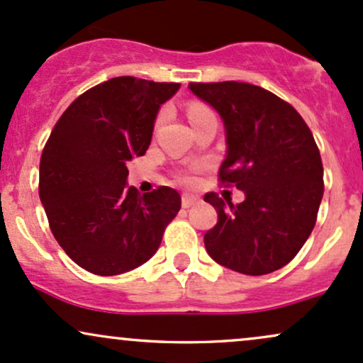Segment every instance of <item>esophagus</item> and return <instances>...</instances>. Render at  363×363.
I'll return each instance as SVG.
<instances>
[{"mask_svg": "<svg viewBox=\"0 0 363 363\" xmlns=\"http://www.w3.org/2000/svg\"><path fill=\"white\" fill-rule=\"evenodd\" d=\"M199 203V198L198 196H194V194H182V208H191V206H194V205H198Z\"/></svg>", "mask_w": 363, "mask_h": 363, "instance_id": "esophagus-1", "label": "esophagus"}]
</instances>
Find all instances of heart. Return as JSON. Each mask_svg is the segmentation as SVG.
Masks as SVG:
<instances>
[{
	"label": "heart",
	"mask_w": 363,
	"mask_h": 363,
	"mask_svg": "<svg viewBox=\"0 0 363 363\" xmlns=\"http://www.w3.org/2000/svg\"><path fill=\"white\" fill-rule=\"evenodd\" d=\"M205 111H210V109H208V107H205V106H201V104H193V106L189 107V111H187V114H189V121H193L196 116L201 114V112H205ZM157 123H160V119H158ZM181 181L189 182L191 181V176H189V174H182Z\"/></svg>",
	"instance_id": "1"
}]
</instances>
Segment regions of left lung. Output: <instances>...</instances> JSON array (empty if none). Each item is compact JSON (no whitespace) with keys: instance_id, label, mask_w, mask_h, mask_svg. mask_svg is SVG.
I'll return each instance as SVG.
<instances>
[{"instance_id":"obj_1","label":"left lung","mask_w":363,"mask_h":363,"mask_svg":"<svg viewBox=\"0 0 363 363\" xmlns=\"http://www.w3.org/2000/svg\"><path fill=\"white\" fill-rule=\"evenodd\" d=\"M189 90L223 119L227 157L220 184L245 193L239 205L205 194L218 213L205 234L206 251L234 272H277L297 256L318 220L324 181L314 136L289 102L261 86L189 83Z\"/></svg>"}]
</instances>
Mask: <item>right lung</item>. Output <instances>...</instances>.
I'll return each instance as SVG.
<instances>
[{
  "label": "right lung",
  "instance_id": "1",
  "mask_svg": "<svg viewBox=\"0 0 363 363\" xmlns=\"http://www.w3.org/2000/svg\"><path fill=\"white\" fill-rule=\"evenodd\" d=\"M181 83L118 77L83 91L40 155L39 196L62 251L101 277L138 268L157 252L181 210L176 189L140 194L128 162L145 155L157 112Z\"/></svg>",
  "mask_w": 363,
  "mask_h": 363
}]
</instances>
